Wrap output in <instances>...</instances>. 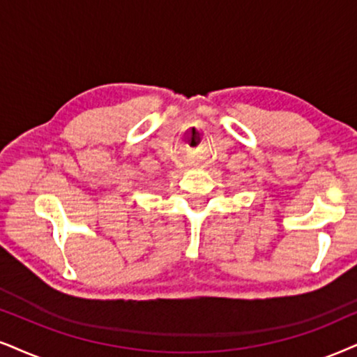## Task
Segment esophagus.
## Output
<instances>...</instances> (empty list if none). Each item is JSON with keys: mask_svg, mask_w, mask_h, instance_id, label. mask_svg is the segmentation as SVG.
I'll return each mask as SVG.
<instances>
[{"mask_svg": "<svg viewBox=\"0 0 357 357\" xmlns=\"http://www.w3.org/2000/svg\"><path fill=\"white\" fill-rule=\"evenodd\" d=\"M191 165H192V166H197V165H199V158H192V160H191Z\"/></svg>", "mask_w": 357, "mask_h": 357, "instance_id": "obj_1", "label": "esophagus"}]
</instances>
